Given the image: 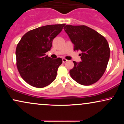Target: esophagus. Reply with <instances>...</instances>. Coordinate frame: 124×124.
<instances>
[{"label":"esophagus","mask_w":124,"mask_h":124,"mask_svg":"<svg viewBox=\"0 0 124 124\" xmlns=\"http://www.w3.org/2000/svg\"><path fill=\"white\" fill-rule=\"evenodd\" d=\"M68 60L66 59H65V58H62V62H63V63H65V62H67Z\"/></svg>","instance_id":"obj_1"}]
</instances>
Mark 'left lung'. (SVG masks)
I'll use <instances>...</instances> for the list:
<instances>
[{
	"label": "left lung",
	"mask_w": 124,
	"mask_h": 124,
	"mask_svg": "<svg viewBox=\"0 0 124 124\" xmlns=\"http://www.w3.org/2000/svg\"><path fill=\"white\" fill-rule=\"evenodd\" d=\"M65 32L74 44V51L80 50L82 61H73L74 67L69 71L74 80L84 86L95 83L106 71L110 49L104 37L86 25H66Z\"/></svg>",
	"instance_id": "1"
}]
</instances>
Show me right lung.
<instances>
[{
    "label": "right lung",
    "mask_w": 124,
    "mask_h": 124,
    "mask_svg": "<svg viewBox=\"0 0 124 124\" xmlns=\"http://www.w3.org/2000/svg\"><path fill=\"white\" fill-rule=\"evenodd\" d=\"M65 24L47 25L25 33L16 50V65L21 78L31 86L42 88L56 79L61 58L52 59L46 52L52 47L54 38L61 32Z\"/></svg>",
    "instance_id": "obj_1"
}]
</instances>
